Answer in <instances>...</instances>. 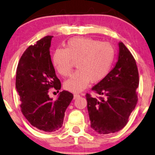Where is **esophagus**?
I'll return each instance as SVG.
<instances>
[{"label": "esophagus", "mask_w": 155, "mask_h": 155, "mask_svg": "<svg viewBox=\"0 0 155 155\" xmlns=\"http://www.w3.org/2000/svg\"><path fill=\"white\" fill-rule=\"evenodd\" d=\"M80 95L79 94H74V99H76V98H78V97H80Z\"/></svg>", "instance_id": "obj_1"}]
</instances>
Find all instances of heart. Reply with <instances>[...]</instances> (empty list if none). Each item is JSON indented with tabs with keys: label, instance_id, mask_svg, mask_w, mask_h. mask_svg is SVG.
<instances>
[{
	"label": "heart",
	"instance_id": "heart-1",
	"mask_svg": "<svg viewBox=\"0 0 155 155\" xmlns=\"http://www.w3.org/2000/svg\"><path fill=\"white\" fill-rule=\"evenodd\" d=\"M115 57L113 45L90 38H70L65 49H56L52 55V63L56 71L67 78L76 62L78 68L64 87L68 91L79 92L87 87L90 81L96 83L106 77L111 70Z\"/></svg>",
	"mask_w": 155,
	"mask_h": 155
}]
</instances>
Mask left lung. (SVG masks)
<instances>
[{"label": "left lung", "mask_w": 155, "mask_h": 155, "mask_svg": "<svg viewBox=\"0 0 155 155\" xmlns=\"http://www.w3.org/2000/svg\"><path fill=\"white\" fill-rule=\"evenodd\" d=\"M118 45L119 56L114 68L92 88L100 97L85 95L90 126L99 134L122 130L137 103L136 90L140 79L136 61L123 43Z\"/></svg>", "instance_id": "1"}]
</instances>
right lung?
I'll use <instances>...</instances> for the list:
<instances>
[{
    "label": "right lung",
    "instance_id": "obj_1",
    "mask_svg": "<svg viewBox=\"0 0 155 155\" xmlns=\"http://www.w3.org/2000/svg\"><path fill=\"white\" fill-rule=\"evenodd\" d=\"M52 38L45 36L25 50L18 65L15 79L22 113L31 125L46 132L63 126L65 112L73 99V94L65 90L60 92L57 100L48 95L51 88L58 92L61 88L50 55Z\"/></svg>",
    "mask_w": 155,
    "mask_h": 155
}]
</instances>
